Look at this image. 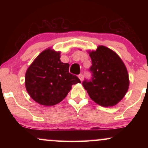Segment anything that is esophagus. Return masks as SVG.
<instances>
[{
	"instance_id": "34e87169",
	"label": "esophagus",
	"mask_w": 148,
	"mask_h": 148,
	"mask_svg": "<svg viewBox=\"0 0 148 148\" xmlns=\"http://www.w3.org/2000/svg\"><path fill=\"white\" fill-rule=\"evenodd\" d=\"M79 79L81 80V81H83V79H84V76H83V74H80L79 75Z\"/></svg>"
}]
</instances>
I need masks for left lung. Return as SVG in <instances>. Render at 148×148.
<instances>
[{"label": "left lung", "instance_id": "8db88e82", "mask_svg": "<svg viewBox=\"0 0 148 148\" xmlns=\"http://www.w3.org/2000/svg\"><path fill=\"white\" fill-rule=\"evenodd\" d=\"M92 66L90 80L83 86L95 102L103 107L116 105L126 95L130 85L125 64L116 53L104 46L89 52Z\"/></svg>", "mask_w": 148, "mask_h": 148}]
</instances>
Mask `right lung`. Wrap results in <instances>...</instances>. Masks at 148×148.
I'll return each instance as SVG.
<instances>
[{
	"instance_id": "1",
	"label": "right lung",
	"mask_w": 148,
	"mask_h": 148,
	"mask_svg": "<svg viewBox=\"0 0 148 148\" xmlns=\"http://www.w3.org/2000/svg\"><path fill=\"white\" fill-rule=\"evenodd\" d=\"M60 52L47 49L37 56L27 69L26 90L34 101L53 106L65 98L74 84H80L77 76L69 72V64L60 60Z\"/></svg>"
}]
</instances>
